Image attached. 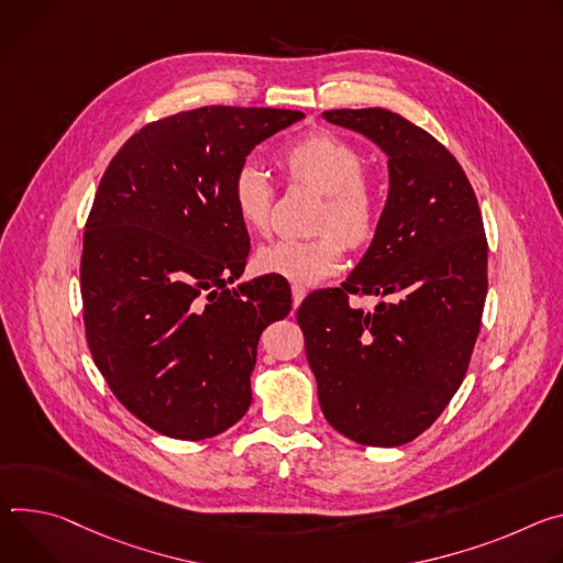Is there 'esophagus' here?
Wrapping results in <instances>:
<instances>
[{
  "mask_svg": "<svg viewBox=\"0 0 563 563\" xmlns=\"http://www.w3.org/2000/svg\"><path fill=\"white\" fill-rule=\"evenodd\" d=\"M290 290H292V306L297 308L303 301V297H306V288L301 284H292Z\"/></svg>",
  "mask_w": 563,
  "mask_h": 563,
  "instance_id": "esophagus-1",
  "label": "esophagus"
}]
</instances>
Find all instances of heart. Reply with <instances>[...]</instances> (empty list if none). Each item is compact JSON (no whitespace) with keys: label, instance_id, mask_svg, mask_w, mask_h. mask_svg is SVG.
I'll return each mask as SVG.
<instances>
[{"label":"heart","instance_id":"b5f03b06","mask_svg":"<svg viewBox=\"0 0 563 563\" xmlns=\"http://www.w3.org/2000/svg\"><path fill=\"white\" fill-rule=\"evenodd\" d=\"M288 180L324 195L316 219L318 236L277 239L257 253V268L297 284H318L340 271L344 243L366 245L378 232L383 197L364 174L362 152L342 136L316 132L282 154ZM230 197L241 223L255 234L271 230L275 187L255 161H245L232 176Z\"/></svg>","mask_w":563,"mask_h":563}]
</instances>
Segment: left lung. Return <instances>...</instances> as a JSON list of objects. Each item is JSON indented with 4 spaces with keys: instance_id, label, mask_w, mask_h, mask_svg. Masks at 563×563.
Listing matches in <instances>:
<instances>
[{
    "instance_id": "1",
    "label": "left lung",
    "mask_w": 563,
    "mask_h": 563,
    "mask_svg": "<svg viewBox=\"0 0 563 563\" xmlns=\"http://www.w3.org/2000/svg\"><path fill=\"white\" fill-rule=\"evenodd\" d=\"M324 120L376 143L389 195L376 236L342 288L308 295L297 322L333 429L371 448L420 435L459 391L481 331L487 239L459 161L407 118L333 109ZM380 294L373 311L347 295Z\"/></svg>"
}]
</instances>
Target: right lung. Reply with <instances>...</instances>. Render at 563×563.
<instances>
[{
  "label": "right lung",
  "instance_id": "right-lung-1",
  "mask_svg": "<svg viewBox=\"0 0 563 563\" xmlns=\"http://www.w3.org/2000/svg\"><path fill=\"white\" fill-rule=\"evenodd\" d=\"M290 109L201 107L150 122L102 174L80 290L93 362L154 431L203 441L243 418L262 331L290 313L279 282L241 277L250 236L230 183Z\"/></svg>",
  "mask_w": 563,
  "mask_h": 563
}]
</instances>
